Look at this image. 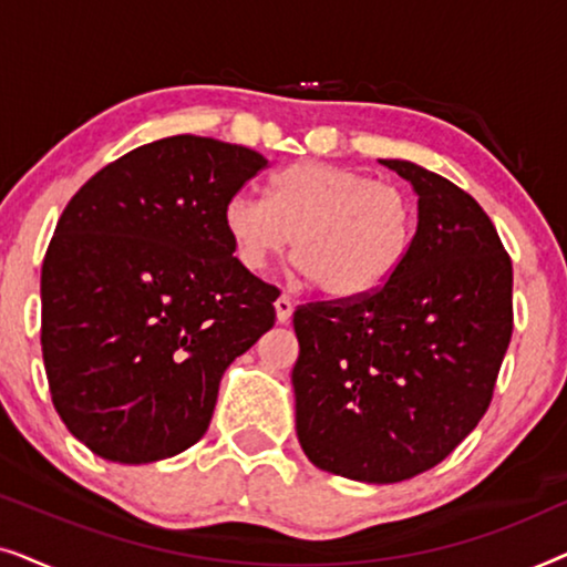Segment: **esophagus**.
<instances>
[{
    "label": "esophagus",
    "mask_w": 567,
    "mask_h": 567,
    "mask_svg": "<svg viewBox=\"0 0 567 567\" xmlns=\"http://www.w3.org/2000/svg\"><path fill=\"white\" fill-rule=\"evenodd\" d=\"M276 322L286 324L291 320V312H293V299L289 297V293H281V297L276 299Z\"/></svg>",
    "instance_id": "esophagus-1"
}]
</instances>
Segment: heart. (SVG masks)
Instances as JSON below:
<instances>
[{
	"label": "heart",
	"mask_w": 567,
	"mask_h": 567,
	"mask_svg": "<svg viewBox=\"0 0 567 567\" xmlns=\"http://www.w3.org/2000/svg\"><path fill=\"white\" fill-rule=\"evenodd\" d=\"M231 255L266 274L291 243L299 268L332 299L377 291L405 262L415 206L398 185L328 162H293L270 177L266 204L235 193L221 208Z\"/></svg>",
	"instance_id": "heart-1"
}]
</instances>
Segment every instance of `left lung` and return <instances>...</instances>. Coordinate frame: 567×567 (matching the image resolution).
Wrapping results in <instances>:
<instances>
[{
	"instance_id": "obj_1",
	"label": "left lung",
	"mask_w": 567,
	"mask_h": 567,
	"mask_svg": "<svg viewBox=\"0 0 567 567\" xmlns=\"http://www.w3.org/2000/svg\"><path fill=\"white\" fill-rule=\"evenodd\" d=\"M379 162L413 185V247L367 297L293 312L291 384L307 460L390 485L436 467L485 415L514 330V274L470 193L415 162Z\"/></svg>"
}]
</instances>
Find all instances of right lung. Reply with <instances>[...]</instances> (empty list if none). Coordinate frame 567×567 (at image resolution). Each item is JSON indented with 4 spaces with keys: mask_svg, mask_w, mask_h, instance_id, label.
I'll list each match as a JSON object with an SVG mask.
<instances>
[{
    "mask_svg": "<svg viewBox=\"0 0 567 567\" xmlns=\"http://www.w3.org/2000/svg\"><path fill=\"white\" fill-rule=\"evenodd\" d=\"M268 165L206 136L123 154L76 190L41 270L53 408L118 464L196 444L229 363L276 322L278 291L239 268L221 208Z\"/></svg>",
    "mask_w": 567,
    "mask_h": 567,
    "instance_id": "right-lung-1",
    "label": "right lung"
}]
</instances>
